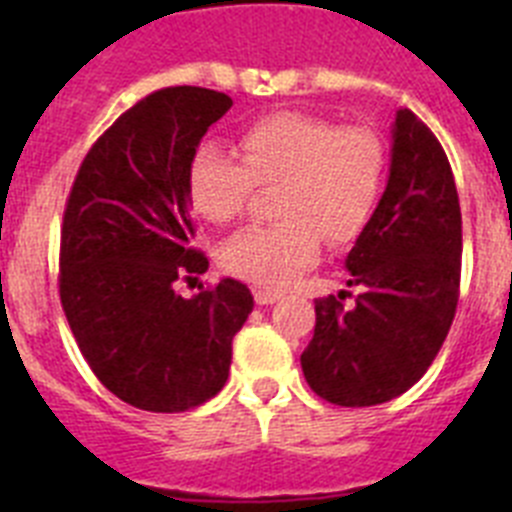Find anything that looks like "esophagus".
Masks as SVG:
<instances>
[{"label": "esophagus", "instance_id": "obj_1", "mask_svg": "<svg viewBox=\"0 0 512 512\" xmlns=\"http://www.w3.org/2000/svg\"><path fill=\"white\" fill-rule=\"evenodd\" d=\"M253 300H256V305H274L277 300H282V292H277V289L256 287L253 289Z\"/></svg>", "mask_w": 512, "mask_h": 512}]
</instances>
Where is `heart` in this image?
<instances>
[{
    "instance_id": "1",
    "label": "heart",
    "mask_w": 512,
    "mask_h": 512,
    "mask_svg": "<svg viewBox=\"0 0 512 512\" xmlns=\"http://www.w3.org/2000/svg\"><path fill=\"white\" fill-rule=\"evenodd\" d=\"M235 151L202 143L189 158L187 197L210 223H230L246 210L253 187L277 184L279 223L235 233L220 261L235 277L261 287H287L333 246L356 241L382 197L384 146L364 125L336 128L325 117L274 112L238 133Z\"/></svg>"
}]
</instances>
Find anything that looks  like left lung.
<instances>
[{"instance_id": "8db88e82", "label": "left lung", "mask_w": 512, "mask_h": 512, "mask_svg": "<svg viewBox=\"0 0 512 512\" xmlns=\"http://www.w3.org/2000/svg\"><path fill=\"white\" fill-rule=\"evenodd\" d=\"M354 305L315 300L302 372L315 395L369 408L408 392L449 336L459 302L461 210L449 158L410 110L392 125L390 179L346 256Z\"/></svg>"}]
</instances>
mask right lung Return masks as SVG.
Returning <instances> with one entry per match:
<instances>
[{"label":"right lung","mask_w":512,"mask_h":512,"mask_svg":"<svg viewBox=\"0 0 512 512\" xmlns=\"http://www.w3.org/2000/svg\"><path fill=\"white\" fill-rule=\"evenodd\" d=\"M233 107L223 92L166 87L122 112L89 148L61 225V305L81 354L122 402L184 413L223 390L233 336L253 310L223 279L192 300L176 279L205 274L192 246L189 158Z\"/></svg>","instance_id":"add662e5"}]
</instances>
